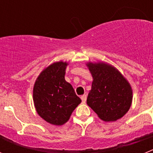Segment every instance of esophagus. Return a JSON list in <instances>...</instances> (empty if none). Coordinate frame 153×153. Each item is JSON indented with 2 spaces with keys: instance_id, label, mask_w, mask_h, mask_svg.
<instances>
[{
  "instance_id": "esophagus-1",
  "label": "esophagus",
  "mask_w": 153,
  "mask_h": 153,
  "mask_svg": "<svg viewBox=\"0 0 153 153\" xmlns=\"http://www.w3.org/2000/svg\"><path fill=\"white\" fill-rule=\"evenodd\" d=\"M86 98H87V96L86 95H83L81 96V100H82V102H85L86 101Z\"/></svg>"
}]
</instances>
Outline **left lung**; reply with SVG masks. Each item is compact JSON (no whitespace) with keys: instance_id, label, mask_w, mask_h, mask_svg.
<instances>
[{"instance_id":"left-lung-1","label":"left lung","mask_w":153,"mask_h":153,"mask_svg":"<svg viewBox=\"0 0 153 153\" xmlns=\"http://www.w3.org/2000/svg\"><path fill=\"white\" fill-rule=\"evenodd\" d=\"M87 66L93 78L87 105L104 121H116L123 117L132 103L130 85L110 65L90 63Z\"/></svg>"}]
</instances>
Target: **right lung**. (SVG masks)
Returning a JSON list of instances; mask_svg holds the SVG:
<instances>
[{"label": "right lung", "mask_w": 153, "mask_h": 153, "mask_svg": "<svg viewBox=\"0 0 153 153\" xmlns=\"http://www.w3.org/2000/svg\"><path fill=\"white\" fill-rule=\"evenodd\" d=\"M67 63L56 62L43 71L35 82L33 102L42 118L53 125L67 122L81 100L65 80Z\"/></svg>", "instance_id": "add662e5"}]
</instances>
